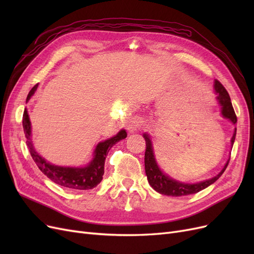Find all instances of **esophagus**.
<instances>
[{"label":"esophagus","mask_w":254,"mask_h":254,"mask_svg":"<svg viewBox=\"0 0 254 254\" xmlns=\"http://www.w3.org/2000/svg\"><path fill=\"white\" fill-rule=\"evenodd\" d=\"M140 127H141V125H140V122H139V121H136V120L130 121V122H129V124H128V126H127V128H128V131H129V132H134V131H136V130H139V129H140Z\"/></svg>","instance_id":"esophagus-1"}]
</instances>
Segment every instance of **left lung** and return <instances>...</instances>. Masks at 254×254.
<instances>
[{
  "mask_svg": "<svg viewBox=\"0 0 254 254\" xmlns=\"http://www.w3.org/2000/svg\"><path fill=\"white\" fill-rule=\"evenodd\" d=\"M214 88L217 93V101L221 105L222 115L231 121L233 124H236V122H237L236 114L233 109L231 98H230L226 88L222 86V84L218 80H215ZM235 135H236V128H235V131L233 133L232 140H231L232 145L235 140ZM144 137L146 141V150H145V159H144L145 173H146V176H147V180L151 186V188L155 190H157L158 193L162 194V195L178 197V196H186V195L198 193V191L204 190L205 188L211 186L212 183L216 181L219 177L224 174V172L226 171V168L229 164L230 159L226 163L225 167L222 168V171L216 177H214V178H212L210 180H205L203 182L196 183V184H187V183L178 182V181L170 178V177L165 176L162 172L160 171V168L158 167V165L156 163L155 157H153L151 141L147 134H144Z\"/></svg>",
  "mask_w": 254,
  "mask_h": 254,
  "instance_id": "1",
  "label": "left lung"
}]
</instances>
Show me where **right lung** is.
Wrapping results in <instances>:
<instances>
[{
  "instance_id": "1",
  "label": "right lung",
  "mask_w": 254,
  "mask_h": 254,
  "mask_svg": "<svg viewBox=\"0 0 254 254\" xmlns=\"http://www.w3.org/2000/svg\"><path fill=\"white\" fill-rule=\"evenodd\" d=\"M38 84L33 87V89L29 91V93L26 97V101L32 97L37 90ZM22 125L24 129V133L26 136V144L28 146V149L32 156L33 160L39 170L50 178L52 181L59 184L61 187H64L67 189H74V190H91L94 189L97 184L102 181L103 175H104V165H105V159L107 153L110 150L112 146L119 142L120 140L125 139L127 133L125 130H121V131L111 139L106 140L105 142H101L95 149V156L92 162L83 168H75V167H61L55 166L48 163L41 156L38 155L35 151L32 140H30V122L27 111L24 110L22 119Z\"/></svg>"
}]
</instances>
